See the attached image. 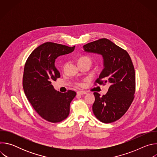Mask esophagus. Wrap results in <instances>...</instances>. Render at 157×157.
<instances>
[{"label": "esophagus", "instance_id": "obj_1", "mask_svg": "<svg viewBox=\"0 0 157 157\" xmlns=\"http://www.w3.org/2000/svg\"><path fill=\"white\" fill-rule=\"evenodd\" d=\"M87 94V93L84 91H80L77 93V95H83V94Z\"/></svg>", "mask_w": 157, "mask_h": 157}]
</instances>
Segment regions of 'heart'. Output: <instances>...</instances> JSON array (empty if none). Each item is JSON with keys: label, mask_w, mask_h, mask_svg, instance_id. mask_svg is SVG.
Here are the masks:
<instances>
[{"label": "heart", "mask_w": 157, "mask_h": 157, "mask_svg": "<svg viewBox=\"0 0 157 157\" xmlns=\"http://www.w3.org/2000/svg\"><path fill=\"white\" fill-rule=\"evenodd\" d=\"M84 60H87V61H91L90 58H89L87 57V56H82L80 57L79 59H78V61H84Z\"/></svg>", "instance_id": "heart-1"}]
</instances>
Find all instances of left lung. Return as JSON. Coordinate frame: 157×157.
<instances>
[{
  "mask_svg": "<svg viewBox=\"0 0 157 157\" xmlns=\"http://www.w3.org/2000/svg\"><path fill=\"white\" fill-rule=\"evenodd\" d=\"M83 49L102 56L104 68L96 82L110 84L105 95L94 93L93 113L103 123L115 122L124 115L134 98L136 76L131 58L125 50L107 38L89 43Z\"/></svg>",
  "mask_w": 157,
  "mask_h": 157,
  "instance_id": "obj_1",
  "label": "left lung"
}]
</instances>
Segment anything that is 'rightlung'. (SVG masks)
Wrapping results in <instances>:
<instances>
[{
	"label": "right lung",
	"instance_id": "add662e5",
	"mask_svg": "<svg viewBox=\"0 0 157 157\" xmlns=\"http://www.w3.org/2000/svg\"><path fill=\"white\" fill-rule=\"evenodd\" d=\"M75 48V46L44 43L32 52L25 64V94L36 113L48 122L56 123L67 118L70 103L76 95V92L71 90L65 93L57 91L52 84L60 77L55 66V59L73 52Z\"/></svg>",
	"mask_w": 157,
	"mask_h": 157
}]
</instances>
